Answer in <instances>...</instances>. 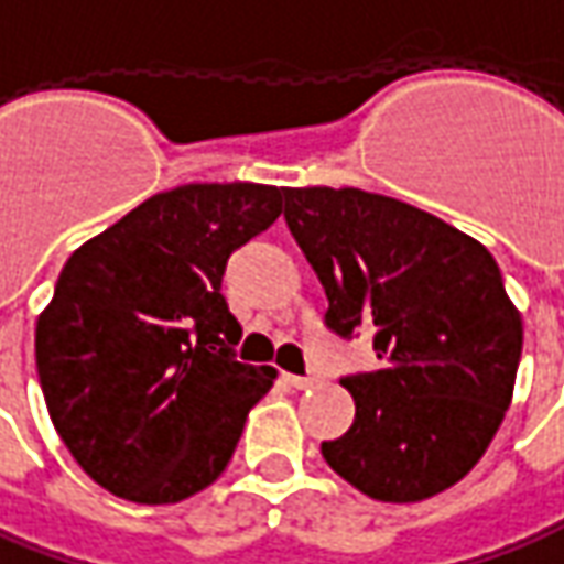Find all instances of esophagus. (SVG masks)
<instances>
[{
	"label": "esophagus",
	"instance_id": "obj_1",
	"mask_svg": "<svg viewBox=\"0 0 564 564\" xmlns=\"http://www.w3.org/2000/svg\"><path fill=\"white\" fill-rule=\"evenodd\" d=\"M286 386H293V389H308L314 386V377H293V373H286Z\"/></svg>",
	"mask_w": 564,
	"mask_h": 564
}]
</instances>
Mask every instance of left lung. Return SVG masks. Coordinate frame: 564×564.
Returning <instances> with one entry per match:
<instances>
[{
    "label": "left lung",
    "mask_w": 564,
    "mask_h": 564,
    "mask_svg": "<svg viewBox=\"0 0 564 564\" xmlns=\"http://www.w3.org/2000/svg\"><path fill=\"white\" fill-rule=\"evenodd\" d=\"M283 218L330 299L327 327L373 330L382 361L346 377L355 423L321 444L382 503H420L469 475L512 404L522 314L475 237L361 187H283Z\"/></svg>",
    "instance_id": "1"
}]
</instances>
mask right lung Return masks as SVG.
<instances>
[{
	"mask_svg": "<svg viewBox=\"0 0 564 564\" xmlns=\"http://www.w3.org/2000/svg\"><path fill=\"white\" fill-rule=\"evenodd\" d=\"M281 209L283 187L178 185L67 259L36 321V370L61 442L105 491L163 507L225 473L278 370L234 361L221 274Z\"/></svg>",
	"mask_w": 564,
	"mask_h": 564,
	"instance_id": "obj_1",
	"label": "right lung"
}]
</instances>
